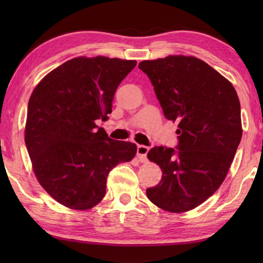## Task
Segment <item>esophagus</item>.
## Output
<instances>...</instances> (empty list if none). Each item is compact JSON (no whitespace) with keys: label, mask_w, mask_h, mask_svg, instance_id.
<instances>
[{"label":"esophagus","mask_w":263,"mask_h":263,"mask_svg":"<svg viewBox=\"0 0 263 263\" xmlns=\"http://www.w3.org/2000/svg\"><path fill=\"white\" fill-rule=\"evenodd\" d=\"M148 152H149V147L143 146V144H140V146H138L137 155H138L139 160H140L141 163H146V161L148 160V158H147Z\"/></svg>","instance_id":"1"}]
</instances>
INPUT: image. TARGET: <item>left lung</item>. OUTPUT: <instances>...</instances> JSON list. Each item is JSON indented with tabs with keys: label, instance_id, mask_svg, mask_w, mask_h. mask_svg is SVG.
Instances as JSON below:
<instances>
[{
	"label": "left lung",
	"instance_id": "left-lung-1",
	"mask_svg": "<svg viewBox=\"0 0 263 263\" xmlns=\"http://www.w3.org/2000/svg\"><path fill=\"white\" fill-rule=\"evenodd\" d=\"M167 120L178 123L176 148L154 147L148 158L161 181L147 197L171 212L194 209L221 185L242 138L241 105L219 72L193 57L142 61Z\"/></svg>",
	"mask_w": 263,
	"mask_h": 263
}]
</instances>
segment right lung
<instances>
[{"mask_svg": "<svg viewBox=\"0 0 263 263\" xmlns=\"http://www.w3.org/2000/svg\"><path fill=\"white\" fill-rule=\"evenodd\" d=\"M136 61L76 58L33 89L25 142L38 182L68 208H92L106 194L109 172L136 156L135 143L108 138L95 121H106L121 81Z\"/></svg>", "mask_w": 263, "mask_h": 263, "instance_id": "1", "label": "right lung"}]
</instances>
